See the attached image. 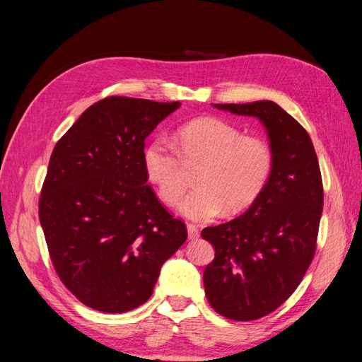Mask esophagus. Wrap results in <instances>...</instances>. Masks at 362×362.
<instances>
[{"label": "esophagus", "mask_w": 362, "mask_h": 362, "mask_svg": "<svg viewBox=\"0 0 362 362\" xmlns=\"http://www.w3.org/2000/svg\"><path fill=\"white\" fill-rule=\"evenodd\" d=\"M187 229H188V238L189 240H197L200 237L199 228L196 225H187Z\"/></svg>", "instance_id": "obj_1"}]
</instances>
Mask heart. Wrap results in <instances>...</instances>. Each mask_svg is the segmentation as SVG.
Wrapping results in <instances>:
<instances>
[{"mask_svg":"<svg viewBox=\"0 0 362 362\" xmlns=\"http://www.w3.org/2000/svg\"><path fill=\"white\" fill-rule=\"evenodd\" d=\"M174 145L154 139L144 150V170L162 202L175 205L187 189V170L196 173V189L179 211L191 220H209L251 206L263 192L274 168L271 145L258 136H243L218 117H199L177 128Z\"/></svg>","mask_w":362,"mask_h":362,"instance_id":"obj_1","label":"heart"}]
</instances>
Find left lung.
Wrapping results in <instances>:
<instances>
[{
    "mask_svg": "<svg viewBox=\"0 0 362 362\" xmlns=\"http://www.w3.org/2000/svg\"><path fill=\"white\" fill-rule=\"evenodd\" d=\"M212 105L257 117L274 153L271 177L249 209L202 230L216 249L203 272L209 304L225 318L252 321L280 308L312 263L324 202L318 157L308 132L272 100Z\"/></svg>",
    "mask_w": 362,
    "mask_h": 362,
    "instance_id": "obj_1",
    "label": "left lung"
}]
</instances>
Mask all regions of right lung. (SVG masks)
<instances>
[{
  "label": "right lung",
  "instance_id": "obj_1",
  "mask_svg": "<svg viewBox=\"0 0 362 362\" xmlns=\"http://www.w3.org/2000/svg\"><path fill=\"white\" fill-rule=\"evenodd\" d=\"M180 102L124 96L88 107L52 153L40 221L52 263L91 309L133 310L150 298L162 264L187 240L146 185L145 139Z\"/></svg>",
  "mask_w": 362,
  "mask_h": 362
}]
</instances>
